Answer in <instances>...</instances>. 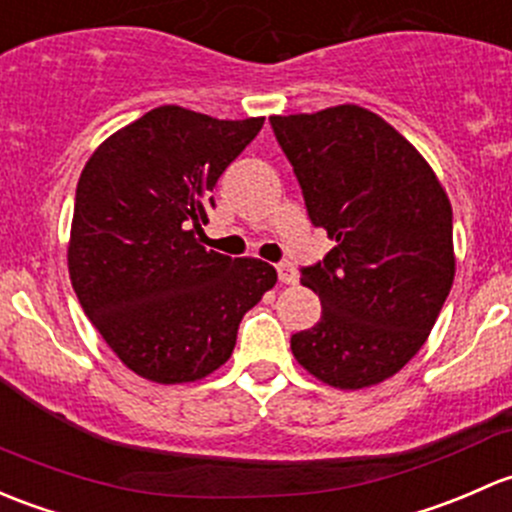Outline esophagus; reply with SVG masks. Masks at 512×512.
I'll use <instances>...</instances> for the list:
<instances>
[{
	"label": "esophagus",
	"instance_id": "obj_1",
	"mask_svg": "<svg viewBox=\"0 0 512 512\" xmlns=\"http://www.w3.org/2000/svg\"><path fill=\"white\" fill-rule=\"evenodd\" d=\"M277 274L282 284H297V270H294L292 262H279Z\"/></svg>",
	"mask_w": 512,
	"mask_h": 512
}]
</instances>
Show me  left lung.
<instances>
[{"label": "left lung", "instance_id": "obj_1", "mask_svg": "<svg viewBox=\"0 0 512 512\" xmlns=\"http://www.w3.org/2000/svg\"><path fill=\"white\" fill-rule=\"evenodd\" d=\"M270 122L311 223L336 240L301 270L321 319L294 333V358L341 390L383 383L424 346L454 282L446 191L422 154L365 107Z\"/></svg>", "mask_w": 512, "mask_h": 512}]
</instances>
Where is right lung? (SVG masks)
<instances>
[{
	"label": "right lung",
	"instance_id": "1",
	"mask_svg": "<svg viewBox=\"0 0 512 512\" xmlns=\"http://www.w3.org/2000/svg\"><path fill=\"white\" fill-rule=\"evenodd\" d=\"M262 125L161 105L107 137L80 174L73 289L139 378L179 385L211 375L233 353L242 316L277 282L267 262L198 240L215 184Z\"/></svg>",
	"mask_w": 512,
	"mask_h": 512
}]
</instances>
